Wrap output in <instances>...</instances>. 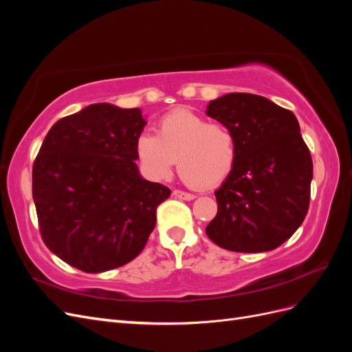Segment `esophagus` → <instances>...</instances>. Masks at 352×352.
<instances>
[{"instance_id": "34e87169", "label": "esophagus", "mask_w": 352, "mask_h": 352, "mask_svg": "<svg viewBox=\"0 0 352 352\" xmlns=\"http://www.w3.org/2000/svg\"><path fill=\"white\" fill-rule=\"evenodd\" d=\"M173 195L179 199H185V201H190L194 199L195 195L194 194H189V192H185V190H180V189H175L173 190Z\"/></svg>"}]
</instances>
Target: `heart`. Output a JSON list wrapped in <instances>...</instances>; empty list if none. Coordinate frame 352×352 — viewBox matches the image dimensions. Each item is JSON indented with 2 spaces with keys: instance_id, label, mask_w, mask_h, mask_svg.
Masks as SVG:
<instances>
[{
  "instance_id": "1",
  "label": "heart",
  "mask_w": 352,
  "mask_h": 352,
  "mask_svg": "<svg viewBox=\"0 0 352 352\" xmlns=\"http://www.w3.org/2000/svg\"><path fill=\"white\" fill-rule=\"evenodd\" d=\"M136 153L148 176L167 177L177 160L180 177L190 186L206 189L230 175L236 163V140L226 124L177 109L160 119L157 135L138 136Z\"/></svg>"
}]
</instances>
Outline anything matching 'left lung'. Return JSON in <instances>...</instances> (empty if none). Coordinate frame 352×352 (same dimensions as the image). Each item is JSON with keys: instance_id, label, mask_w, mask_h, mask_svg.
Wrapping results in <instances>:
<instances>
[{"instance_id": "left-lung-1", "label": "left lung", "mask_w": 352, "mask_h": 352, "mask_svg": "<svg viewBox=\"0 0 352 352\" xmlns=\"http://www.w3.org/2000/svg\"><path fill=\"white\" fill-rule=\"evenodd\" d=\"M207 114L236 140V163L214 192L217 214L207 236L236 252L278 248L310 207L313 160L300 123L292 111L245 92L210 101Z\"/></svg>"}]
</instances>
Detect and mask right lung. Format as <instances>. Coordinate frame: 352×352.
Segmentation results:
<instances>
[{"instance_id": "1", "label": "right lung", "mask_w": 352, "mask_h": 352, "mask_svg": "<svg viewBox=\"0 0 352 352\" xmlns=\"http://www.w3.org/2000/svg\"><path fill=\"white\" fill-rule=\"evenodd\" d=\"M140 109L101 102L63 117L47 133L32 168L42 241L85 273L132 261L155 226L157 207L170 197L140 172Z\"/></svg>"}]
</instances>
